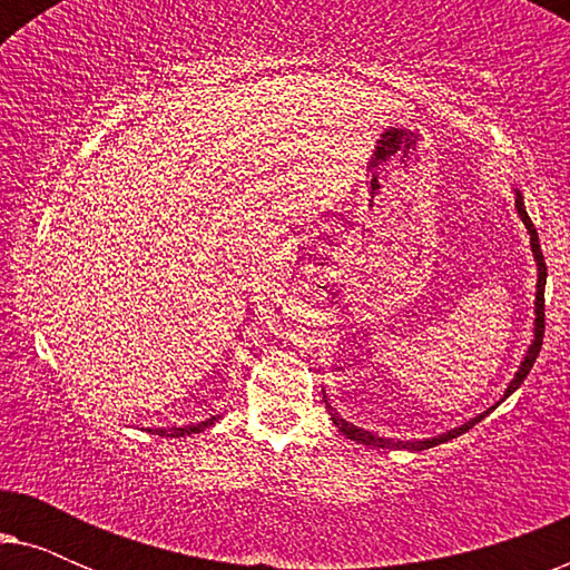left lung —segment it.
<instances>
[{
	"label": "left lung",
	"instance_id": "obj_1",
	"mask_svg": "<svg viewBox=\"0 0 570 570\" xmlns=\"http://www.w3.org/2000/svg\"><path fill=\"white\" fill-rule=\"evenodd\" d=\"M517 213H519V217H521V220H524V225H527V230H529V244H532V254H534V262H537V301H534V314H537V318H534V340H532V345H529L524 361H521L519 371H517V376H513L509 389H505L503 400H505V396H511L513 392H517V389H519L521 384H524V379L529 376V371H532L537 355H540L542 334H544V283H548V267H544V256H542V248H540V238H537V228H534V223L529 220L527 207H524V199H521L519 191H517ZM503 400H501V402H503ZM324 402H326V400H324ZM326 407H330L332 423L337 425L340 433L347 435L350 441L365 443V446H371V449H410V451L433 449V446H439V443H446V441H451V439H456V435H462V433L470 431L472 425H478L482 417H488L490 410H493V407H490V410L482 412V415L472 417L470 423L459 425V428H454V431H446L443 435H435V439H425V441H396V439H381V435H373V433H368V431H363V428L347 423V420H342V417L337 415V412L332 410V404H326Z\"/></svg>",
	"mask_w": 570,
	"mask_h": 570
}]
</instances>
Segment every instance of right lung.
Segmentation results:
<instances>
[{"label":"right lung","instance_id":"add662e5","mask_svg":"<svg viewBox=\"0 0 570 570\" xmlns=\"http://www.w3.org/2000/svg\"><path fill=\"white\" fill-rule=\"evenodd\" d=\"M215 415L209 417V420H202V423H197V425H184V428H158V435H170V439H184V435H191V433H202L205 431V428H209L215 423Z\"/></svg>","mask_w":570,"mask_h":570}]
</instances>
